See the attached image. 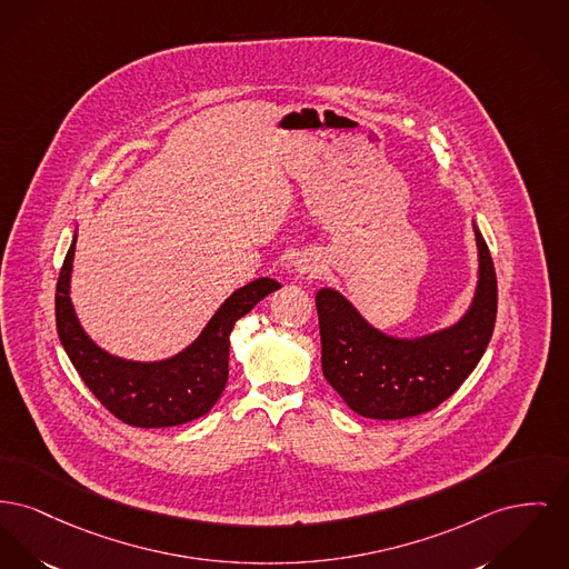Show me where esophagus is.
I'll return each mask as SVG.
<instances>
[{
    "instance_id": "1",
    "label": "esophagus",
    "mask_w": 569,
    "mask_h": 569,
    "mask_svg": "<svg viewBox=\"0 0 569 569\" xmlns=\"http://www.w3.org/2000/svg\"><path fill=\"white\" fill-rule=\"evenodd\" d=\"M295 267H297V272L301 274V277H318L320 274V270H322V264H320V260H318V256H311V253H302L297 258V262H295Z\"/></svg>"
}]
</instances>
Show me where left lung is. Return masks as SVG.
Returning <instances> with one entry per match:
<instances>
[{
  "label": "left lung",
  "instance_id": "1",
  "mask_svg": "<svg viewBox=\"0 0 569 569\" xmlns=\"http://www.w3.org/2000/svg\"><path fill=\"white\" fill-rule=\"evenodd\" d=\"M479 272L467 313L451 327L421 337H393L371 327L333 288L316 295L322 373L357 415L406 419L453 396L483 357L497 320V272L472 223Z\"/></svg>",
  "mask_w": 569,
  "mask_h": 569
}]
</instances>
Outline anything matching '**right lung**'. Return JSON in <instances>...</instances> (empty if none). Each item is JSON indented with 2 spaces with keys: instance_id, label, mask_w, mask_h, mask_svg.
<instances>
[{
  "instance_id": "add662e5",
  "label": "right lung",
  "mask_w": 569,
  "mask_h": 569,
  "mask_svg": "<svg viewBox=\"0 0 569 569\" xmlns=\"http://www.w3.org/2000/svg\"><path fill=\"white\" fill-rule=\"evenodd\" d=\"M74 244L77 234L56 288V325L68 359L86 387L113 417L134 428H171L206 415L228 382L230 333L236 320L279 290L281 283L260 277L238 288L182 352L152 363L127 361L102 350L79 325L70 301Z\"/></svg>"
}]
</instances>
